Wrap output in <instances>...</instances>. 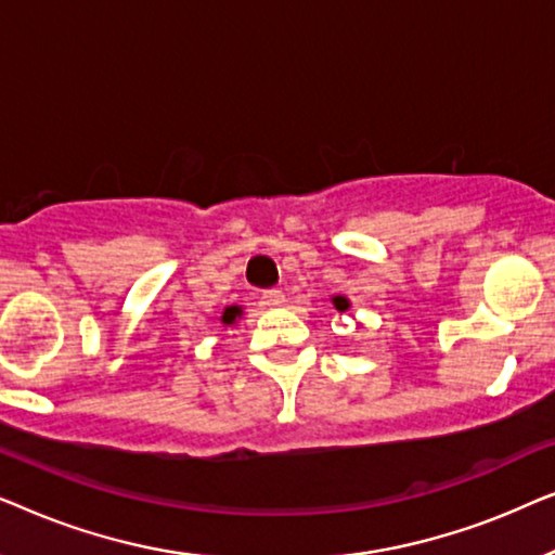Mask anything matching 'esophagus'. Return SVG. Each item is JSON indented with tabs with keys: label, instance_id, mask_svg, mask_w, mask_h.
Masks as SVG:
<instances>
[{
	"label": "esophagus",
	"instance_id": "1",
	"mask_svg": "<svg viewBox=\"0 0 555 555\" xmlns=\"http://www.w3.org/2000/svg\"><path fill=\"white\" fill-rule=\"evenodd\" d=\"M283 302H285L283 291H275V287H272V291H264L262 293V306L278 308V306H283Z\"/></svg>",
	"mask_w": 555,
	"mask_h": 555
}]
</instances>
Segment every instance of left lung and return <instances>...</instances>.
Returning <instances> with one entry per match:
<instances>
[{"label":"left lung","instance_id":"obj_1","mask_svg":"<svg viewBox=\"0 0 555 555\" xmlns=\"http://www.w3.org/2000/svg\"><path fill=\"white\" fill-rule=\"evenodd\" d=\"M333 306H336L338 310H346L348 308V300L340 298V295H336V298H333Z\"/></svg>","mask_w":555,"mask_h":555}]
</instances>
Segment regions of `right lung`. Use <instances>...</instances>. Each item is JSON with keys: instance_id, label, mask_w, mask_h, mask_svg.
I'll return each instance as SVG.
<instances>
[{"instance_id": "obj_1", "label": "right lung", "mask_w": 555, "mask_h": 555, "mask_svg": "<svg viewBox=\"0 0 555 555\" xmlns=\"http://www.w3.org/2000/svg\"><path fill=\"white\" fill-rule=\"evenodd\" d=\"M240 315H242V308H240V306H230V308H224V313H222V323H224V325H232L234 321H237Z\"/></svg>"}]
</instances>
